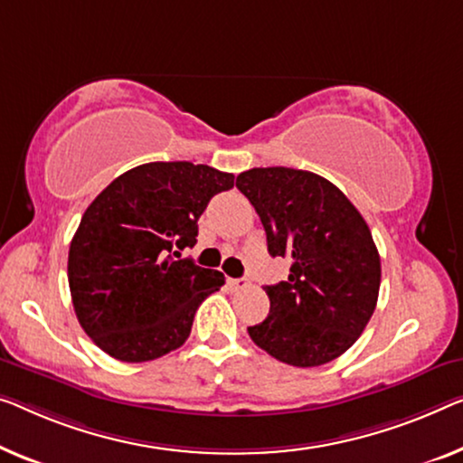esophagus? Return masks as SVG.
I'll use <instances>...</instances> for the list:
<instances>
[{
  "instance_id": "1",
  "label": "esophagus",
  "mask_w": 463,
  "mask_h": 463,
  "mask_svg": "<svg viewBox=\"0 0 463 463\" xmlns=\"http://www.w3.org/2000/svg\"><path fill=\"white\" fill-rule=\"evenodd\" d=\"M229 285L234 291H239V288H247L250 287V280L247 279H229Z\"/></svg>"
}]
</instances>
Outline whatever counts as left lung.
<instances>
[{
  "label": "left lung",
  "instance_id": "obj_1",
  "mask_svg": "<svg viewBox=\"0 0 463 463\" xmlns=\"http://www.w3.org/2000/svg\"><path fill=\"white\" fill-rule=\"evenodd\" d=\"M264 224L268 253L291 260L288 280L266 287L270 314L247 328L279 362L314 368L336 360L370 322L381 255L355 205L314 172L272 165L237 176Z\"/></svg>",
  "mask_w": 463,
  "mask_h": 463
}]
</instances>
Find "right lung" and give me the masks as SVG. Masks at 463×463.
Returning <instances> with one entry per match:
<instances>
[{"label":"right lung","mask_w":463,"mask_h":463,"mask_svg":"<svg viewBox=\"0 0 463 463\" xmlns=\"http://www.w3.org/2000/svg\"><path fill=\"white\" fill-rule=\"evenodd\" d=\"M234 175L191 162H149L103 189L74 232L68 285L85 333L114 360H157L189 339L202 301L224 274L181 251L197 243L210 199Z\"/></svg>","instance_id":"add662e5"}]
</instances>
